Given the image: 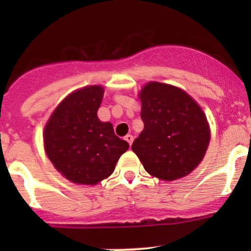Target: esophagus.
<instances>
[{"instance_id":"obj_1","label":"esophagus","mask_w":251,"mask_h":251,"mask_svg":"<svg viewBox=\"0 0 251 251\" xmlns=\"http://www.w3.org/2000/svg\"><path fill=\"white\" fill-rule=\"evenodd\" d=\"M125 141L127 142V143L131 146V144H132V142H133V136L132 135H126L125 136Z\"/></svg>"}]
</instances>
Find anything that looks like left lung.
I'll list each match as a JSON object with an SVG mask.
<instances>
[{
	"mask_svg": "<svg viewBox=\"0 0 251 251\" xmlns=\"http://www.w3.org/2000/svg\"><path fill=\"white\" fill-rule=\"evenodd\" d=\"M143 131L132 151L151 176L174 181L203 160L210 142L206 116L184 91L149 82L140 93Z\"/></svg>",
	"mask_w": 251,
	"mask_h": 251,
	"instance_id": "obj_1",
	"label": "left lung"
}]
</instances>
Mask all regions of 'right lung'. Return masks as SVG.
<instances>
[{"label": "right lung", "instance_id": "obj_1", "mask_svg": "<svg viewBox=\"0 0 251 251\" xmlns=\"http://www.w3.org/2000/svg\"><path fill=\"white\" fill-rule=\"evenodd\" d=\"M104 90L88 86L68 96L45 127L47 156L65 178L97 184L113 174L128 143L114 133L110 123L97 116Z\"/></svg>", "mask_w": 251, "mask_h": 251}]
</instances>
